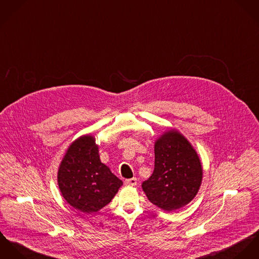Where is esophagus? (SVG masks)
Instances as JSON below:
<instances>
[{
	"label": "esophagus",
	"mask_w": 259,
	"mask_h": 259,
	"mask_svg": "<svg viewBox=\"0 0 259 259\" xmlns=\"http://www.w3.org/2000/svg\"><path fill=\"white\" fill-rule=\"evenodd\" d=\"M125 185H127V186H136L137 185V179L136 178L128 179V180L125 181Z\"/></svg>",
	"instance_id": "esophagus-1"
}]
</instances>
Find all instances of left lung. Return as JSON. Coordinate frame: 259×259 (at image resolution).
Instances as JSON below:
<instances>
[{
	"instance_id": "obj_1",
	"label": "left lung",
	"mask_w": 259,
	"mask_h": 259,
	"mask_svg": "<svg viewBox=\"0 0 259 259\" xmlns=\"http://www.w3.org/2000/svg\"><path fill=\"white\" fill-rule=\"evenodd\" d=\"M155 168L143 182L148 200L165 211L177 210L198 194L202 179L201 160L188 139L176 129L155 142Z\"/></svg>"
}]
</instances>
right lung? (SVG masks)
Wrapping results in <instances>:
<instances>
[{
  "label": "right lung",
  "mask_w": 259,
  "mask_h": 259,
  "mask_svg": "<svg viewBox=\"0 0 259 259\" xmlns=\"http://www.w3.org/2000/svg\"><path fill=\"white\" fill-rule=\"evenodd\" d=\"M98 151L94 136H80L70 144L58 168V188L62 197L84 213L96 212L104 207L123 185L101 163Z\"/></svg>",
  "instance_id": "right-lung-1"
}]
</instances>
